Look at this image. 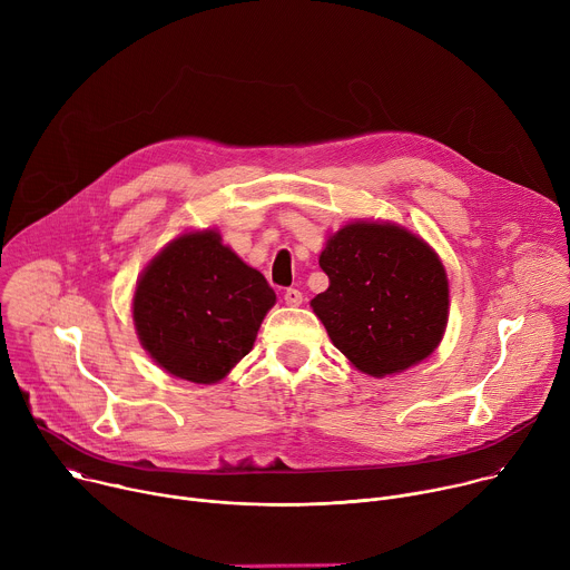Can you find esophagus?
<instances>
[{
  "label": "esophagus",
  "mask_w": 570,
  "mask_h": 570,
  "mask_svg": "<svg viewBox=\"0 0 570 570\" xmlns=\"http://www.w3.org/2000/svg\"><path fill=\"white\" fill-rule=\"evenodd\" d=\"M284 302H286L288 306H299V304H302V293H299L297 288H286V291H284Z\"/></svg>",
  "instance_id": "34e87169"
}]
</instances>
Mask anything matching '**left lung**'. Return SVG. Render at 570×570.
<instances>
[{
  "label": "left lung",
  "instance_id": "1",
  "mask_svg": "<svg viewBox=\"0 0 570 570\" xmlns=\"http://www.w3.org/2000/svg\"><path fill=\"white\" fill-rule=\"evenodd\" d=\"M330 288L311 306L332 343L365 374L424 361L442 341L449 282L422 238L390 223H352L320 255Z\"/></svg>",
  "mask_w": 570,
  "mask_h": 570
}]
</instances>
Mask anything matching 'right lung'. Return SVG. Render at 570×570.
Instances as JSON below:
<instances>
[{
	"label": "right lung",
	"mask_w": 570,
	"mask_h": 570,
	"mask_svg": "<svg viewBox=\"0 0 570 570\" xmlns=\"http://www.w3.org/2000/svg\"><path fill=\"white\" fill-rule=\"evenodd\" d=\"M275 299L266 277L205 229L176 238L150 262L137 282L132 317L159 367L216 383L253 350Z\"/></svg>",
	"instance_id": "1"
}]
</instances>
